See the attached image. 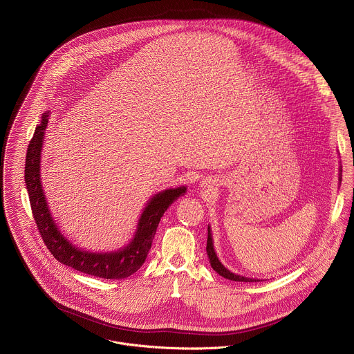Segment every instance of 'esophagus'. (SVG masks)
I'll use <instances>...</instances> for the list:
<instances>
[{"label":"esophagus","instance_id":"34e87169","mask_svg":"<svg viewBox=\"0 0 354 354\" xmlns=\"http://www.w3.org/2000/svg\"><path fill=\"white\" fill-rule=\"evenodd\" d=\"M214 183H215V180H212V178H208L207 181H204L205 185H209V184H214Z\"/></svg>","mask_w":354,"mask_h":354}]
</instances>
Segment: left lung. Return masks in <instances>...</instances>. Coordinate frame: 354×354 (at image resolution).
Returning a JSON list of instances; mask_svg holds the SVG:
<instances>
[{
	"mask_svg": "<svg viewBox=\"0 0 354 354\" xmlns=\"http://www.w3.org/2000/svg\"><path fill=\"white\" fill-rule=\"evenodd\" d=\"M339 181H342V167L339 169ZM207 254L211 263V267L223 278L230 279V281H236V282H259V279H252V278H247V277H241V275H236L233 272H230L227 268H225V266L219 261V259L216 257V253L214 251V245H212V237H211V232L208 227V236H207Z\"/></svg>",
	"mask_w": 354,
	"mask_h": 354,
	"instance_id": "1",
	"label": "left lung"
}]
</instances>
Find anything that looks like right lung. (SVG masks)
Wrapping results in <instances>:
<instances>
[{
  "label": "right lung",
  "mask_w": 354,
  "mask_h": 354,
  "mask_svg": "<svg viewBox=\"0 0 354 354\" xmlns=\"http://www.w3.org/2000/svg\"><path fill=\"white\" fill-rule=\"evenodd\" d=\"M48 121L49 113H44L41 124L37 125L34 136L28 145L24 170V181L32 215L45 245L59 263L66 264L68 267H72L80 272L103 279L128 278L146 261L162 215L171 203L176 202L181 195L185 194L187 188L180 187L166 189L152 196L139 219L133 240L124 250L109 253H93L79 250L61 234L54 223L41 184V152Z\"/></svg>",
  "instance_id": "add662e5"
}]
</instances>
